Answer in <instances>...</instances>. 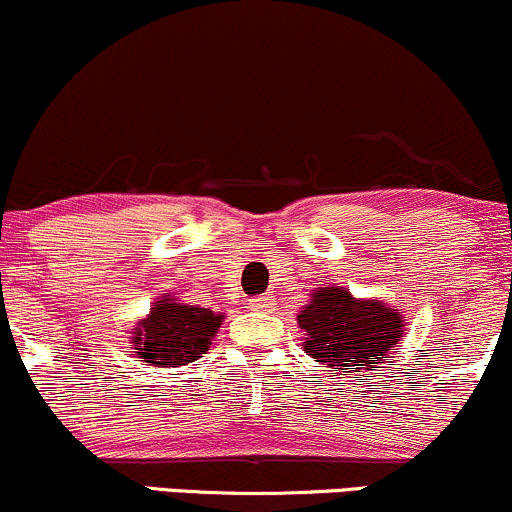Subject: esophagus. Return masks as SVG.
<instances>
[{
	"label": "esophagus",
	"instance_id": "esophagus-1",
	"mask_svg": "<svg viewBox=\"0 0 512 512\" xmlns=\"http://www.w3.org/2000/svg\"><path fill=\"white\" fill-rule=\"evenodd\" d=\"M270 297L268 294H263V297H254V299H249V306L251 309H256V311H266V309H270Z\"/></svg>",
	"mask_w": 512,
	"mask_h": 512
}]
</instances>
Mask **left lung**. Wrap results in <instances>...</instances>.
<instances>
[{"instance_id": "8db88e82", "label": "left lung", "mask_w": 512, "mask_h": 512, "mask_svg": "<svg viewBox=\"0 0 512 512\" xmlns=\"http://www.w3.org/2000/svg\"><path fill=\"white\" fill-rule=\"evenodd\" d=\"M297 321L306 333L304 350L340 376L374 371L402 338L398 309L376 299L359 302L342 287H316Z\"/></svg>"}]
</instances>
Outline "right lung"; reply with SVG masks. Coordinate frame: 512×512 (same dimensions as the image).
Instances as JSON below:
<instances>
[{
    "mask_svg": "<svg viewBox=\"0 0 512 512\" xmlns=\"http://www.w3.org/2000/svg\"><path fill=\"white\" fill-rule=\"evenodd\" d=\"M220 323V314L203 306L182 304L167 294V299L155 302L150 316L136 328V354L150 366H186L208 352Z\"/></svg>",
    "mask_w": 512,
    "mask_h": 512,
    "instance_id": "1",
    "label": "right lung"
}]
</instances>
